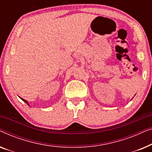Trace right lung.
Wrapping results in <instances>:
<instances>
[{
	"label": "right lung",
	"mask_w": 152,
	"mask_h": 152,
	"mask_svg": "<svg viewBox=\"0 0 152 152\" xmlns=\"http://www.w3.org/2000/svg\"><path fill=\"white\" fill-rule=\"evenodd\" d=\"M20 99H21L23 101V102H26V103L27 104H28V106H30V105H29V104H28V101H27V100H26V99H23V98H21V97H20Z\"/></svg>",
	"instance_id": "right-lung-1"
}]
</instances>
